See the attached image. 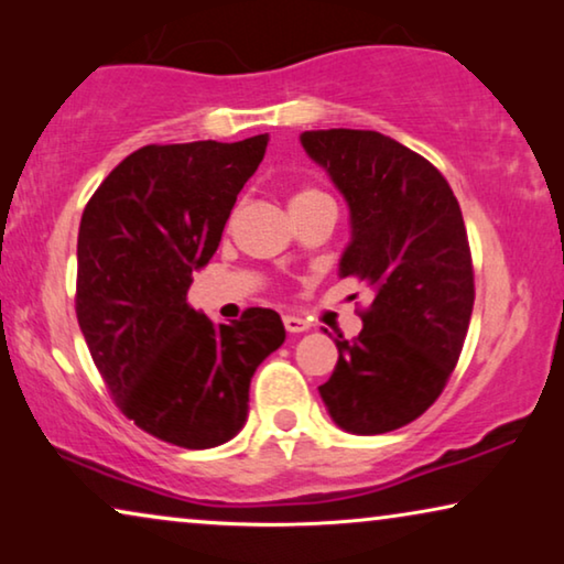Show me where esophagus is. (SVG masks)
I'll list each match as a JSON object with an SVG mask.
<instances>
[{"label": "esophagus", "instance_id": "obj_1", "mask_svg": "<svg viewBox=\"0 0 564 564\" xmlns=\"http://www.w3.org/2000/svg\"><path fill=\"white\" fill-rule=\"evenodd\" d=\"M282 323L290 334H303V330L311 328V323H307L305 318H297V315H284Z\"/></svg>", "mask_w": 564, "mask_h": 564}]
</instances>
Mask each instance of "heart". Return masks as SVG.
Instances as JSON below:
<instances>
[{
	"mask_svg": "<svg viewBox=\"0 0 564 564\" xmlns=\"http://www.w3.org/2000/svg\"><path fill=\"white\" fill-rule=\"evenodd\" d=\"M321 203H334V199H330L328 192H323L318 187H300L295 195L290 197V213L295 215L300 210H307V207L321 205Z\"/></svg>",
	"mask_w": 564,
	"mask_h": 564,
	"instance_id": "heart-1",
	"label": "heart"
}]
</instances>
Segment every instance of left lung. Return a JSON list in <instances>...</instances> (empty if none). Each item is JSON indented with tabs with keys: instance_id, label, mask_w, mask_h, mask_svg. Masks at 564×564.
I'll return each mask as SVG.
<instances>
[{
	"instance_id": "left-lung-1",
	"label": "left lung",
	"mask_w": 564,
	"mask_h": 564,
	"mask_svg": "<svg viewBox=\"0 0 564 564\" xmlns=\"http://www.w3.org/2000/svg\"><path fill=\"white\" fill-rule=\"evenodd\" d=\"M307 156L326 169L351 210L341 276L372 303L321 398L351 434L395 431L429 411L457 367L475 303L467 228L449 182L403 143L375 130H305Z\"/></svg>"
}]
</instances>
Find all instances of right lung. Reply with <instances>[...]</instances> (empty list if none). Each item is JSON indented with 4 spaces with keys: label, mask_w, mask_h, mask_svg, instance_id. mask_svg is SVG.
<instances>
[{
    "label": "right lung",
    "mask_w": 564,
    "mask_h": 564,
    "mask_svg": "<svg viewBox=\"0 0 564 564\" xmlns=\"http://www.w3.org/2000/svg\"><path fill=\"white\" fill-rule=\"evenodd\" d=\"M267 141L143 145L107 174L82 215L84 341L122 415L184 449H210L241 431L251 377L284 341L269 307L226 326L187 303L192 274L218 251Z\"/></svg>",
    "instance_id": "add662e5"
}]
</instances>
